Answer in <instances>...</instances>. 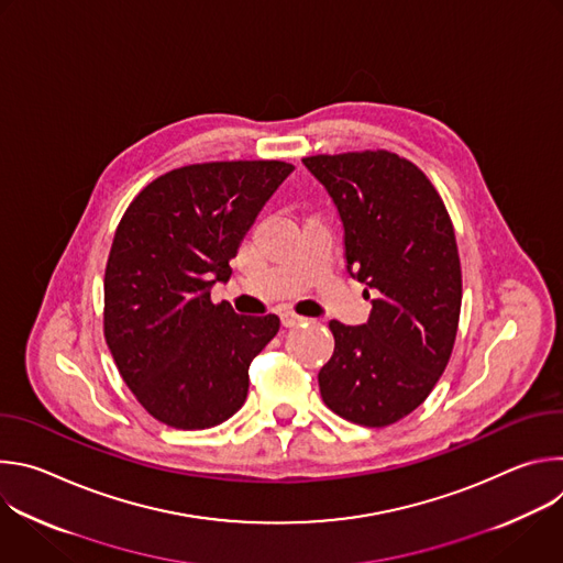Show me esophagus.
<instances>
[{"instance_id": "34e87169", "label": "esophagus", "mask_w": 563, "mask_h": 563, "mask_svg": "<svg viewBox=\"0 0 563 563\" xmlns=\"http://www.w3.org/2000/svg\"><path fill=\"white\" fill-rule=\"evenodd\" d=\"M302 320H307V318H302V316H298V313H294V311H283V313H280V323H283L285 328L300 325Z\"/></svg>"}]
</instances>
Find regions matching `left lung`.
<instances>
[{
  "label": "left lung",
  "instance_id": "left-lung-1",
  "mask_svg": "<svg viewBox=\"0 0 563 563\" xmlns=\"http://www.w3.org/2000/svg\"><path fill=\"white\" fill-rule=\"evenodd\" d=\"M302 165L332 198L347 272L372 296L367 323H330L320 396L339 417L383 428L417 410L450 361L461 311L452 220L426 174L396 153L311 155Z\"/></svg>",
  "mask_w": 563,
  "mask_h": 563
}]
</instances>
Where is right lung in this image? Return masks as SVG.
<instances>
[{
    "instance_id": "add662e5",
    "label": "right lung",
    "mask_w": 563,
    "mask_h": 563,
    "mask_svg": "<svg viewBox=\"0 0 563 563\" xmlns=\"http://www.w3.org/2000/svg\"><path fill=\"white\" fill-rule=\"evenodd\" d=\"M294 172L278 159L191 165L153 180L122 216L104 274V336L142 408L205 430L243 408L250 365L278 316L213 305L240 243Z\"/></svg>"
}]
</instances>
